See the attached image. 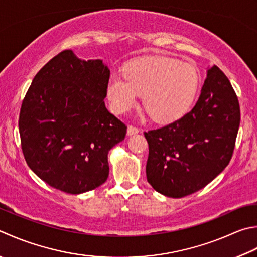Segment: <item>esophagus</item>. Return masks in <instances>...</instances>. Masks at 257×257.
Segmentation results:
<instances>
[{"label":"esophagus","mask_w":257,"mask_h":257,"mask_svg":"<svg viewBox=\"0 0 257 257\" xmlns=\"http://www.w3.org/2000/svg\"><path fill=\"white\" fill-rule=\"evenodd\" d=\"M140 132V129L135 127V125H128V129H127V135L128 136H133L135 134H138Z\"/></svg>","instance_id":"esophagus-1"}]
</instances>
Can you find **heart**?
<instances>
[{
    "mask_svg": "<svg viewBox=\"0 0 257 257\" xmlns=\"http://www.w3.org/2000/svg\"><path fill=\"white\" fill-rule=\"evenodd\" d=\"M198 72L193 64L166 57H145L129 62L121 74H112L107 95L117 113L127 112L139 94L150 114L160 122L182 117L192 105L198 89Z\"/></svg>",
    "mask_w": 257,
    "mask_h": 257,
    "instance_id": "heart-1",
    "label": "heart"
}]
</instances>
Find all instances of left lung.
<instances>
[{
	"label": "left lung",
	"instance_id": "1",
	"mask_svg": "<svg viewBox=\"0 0 257 257\" xmlns=\"http://www.w3.org/2000/svg\"><path fill=\"white\" fill-rule=\"evenodd\" d=\"M239 121L237 95L225 73L214 65L207 70L202 92L189 112L145 133L148 183L172 198L204 188L229 164Z\"/></svg>",
	"mask_w": 257,
	"mask_h": 257
}]
</instances>
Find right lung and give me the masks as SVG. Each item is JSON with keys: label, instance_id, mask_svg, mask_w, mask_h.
<instances>
[{"label": "right lung", "instance_id": "right-lung-1", "mask_svg": "<svg viewBox=\"0 0 257 257\" xmlns=\"http://www.w3.org/2000/svg\"><path fill=\"white\" fill-rule=\"evenodd\" d=\"M110 70L72 50L55 55L35 74L22 101L19 132L25 162L51 187L82 194L108 178V153L127 125L104 104Z\"/></svg>", "mask_w": 257, "mask_h": 257}]
</instances>
